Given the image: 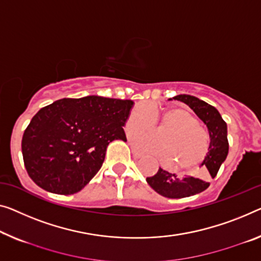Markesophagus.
I'll return each mask as SVG.
<instances>
[{
	"label": "esophagus",
	"instance_id": "34e87169",
	"mask_svg": "<svg viewBox=\"0 0 261 261\" xmlns=\"http://www.w3.org/2000/svg\"><path fill=\"white\" fill-rule=\"evenodd\" d=\"M132 154H134L135 158H142L144 155L142 152H139V151H137L136 149H132Z\"/></svg>",
	"mask_w": 261,
	"mask_h": 261
}]
</instances>
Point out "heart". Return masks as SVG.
<instances>
[{"mask_svg": "<svg viewBox=\"0 0 261 261\" xmlns=\"http://www.w3.org/2000/svg\"><path fill=\"white\" fill-rule=\"evenodd\" d=\"M154 122L166 126L159 134V142L151 136L135 135L131 144L138 150L152 153L162 163H172L178 171H189L204 161L210 147V135L198 123L191 111L181 107L158 109L153 106H137L130 111L125 120L126 134L149 132Z\"/></svg>", "mask_w": 261, "mask_h": 261, "instance_id": "1", "label": "heart"}]
</instances>
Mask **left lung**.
<instances>
[{
	"instance_id": "left-lung-1",
	"label": "left lung",
	"mask_w": 261,
	"mask_h": 261,
	"mask_svg": "<svg viewBox=\"0 0 261 261\" xmlns=\"http://www.w3.org/2000/svg\"><path fill=\"white\" fill-rule=\"evenodd\" d=\"M171 99V98H170ZM174 100H180L192 109L194 114L207 126L210 135L208 152L204 158L201 166L206 168L205 177L178 178L174 173L159 168L158 172L147 177L146 181L155 192L166 198H186L205 191L210 186L207 178H215L220 165L225 162L228 153L227 125L215 107L210 106L191 95H177Z\"/></svg>"
}]
</instances>
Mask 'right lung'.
<instances>
[{
    "label": "right lung",
    "instance_id": "obj_1",
    "mask_svg": "<svg viewBox=\"0 0 261 261\" xmlns=\"http://www.w3.org/2000/svg\"><path fill=\"white\" fill-rule=\"evenodd\" d=\"M134 104L93 95L42 108L22 138L29 177L51 193L81 191L102 168L110 142L126 141L123 126Z\"/></svg>",
    "mask_w": 261,
    "mask_h": 261
}]
</instances>
